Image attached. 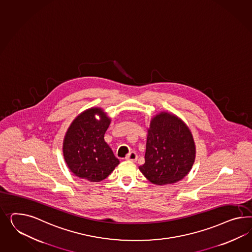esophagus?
<instances>
[{
	"label": "esophagus",
	"mask_w": 252,
	"mask_h": 252,
	"mask_svg": "<svg viewBox=\"0 0 252 252\" xmlns=\"http://www.w3.org/2000/svg\"><path fill=\"white\" fill-rule=\"evenodd\" d=\"M137 154L134 151L129 152V155L126 157V160L130 161V162H135L137 160Z\"/></svg>",
	"instance_id": "esophagus-1"
}]
</instances>
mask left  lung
Here are the masks:
<instances>
[{"mask_svg": "<svg viewBox=\"0 0 252 252\" xmlns=\"http://www.w3.org/2000/svg\"><path fill=\"white\" fill-rule=\"evenodd\" d=\"M195 144L189 129L176 116L160 113L150 123L144 164L139 169L157 185L182 180L194 163Z\"/></svg>", "mask_w": 252, "mask_h": 252, "instance_id": "left-lung-1", "label": "left lung"}]
</instances>
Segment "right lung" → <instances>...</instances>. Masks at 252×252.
<instances>
[{
    "label": "right lung",
    "instance_id": "add662e5",
    "mask_svg": "<svg viewBox=\"0 0 252 252\" xmlns=\"http://www.w3.org/2000/svg\"><path fill=\"white\" fill-rule=\"evenodd\" d=\"M95 115L101 117L99 120ZM110 120L100 108H90L72 122L65 135V162L75 176L92 182L105 180L120 161L104 141Z\"/></svg>",
    "mask_w": 252,
    "mask_h": 252
}]
</instances>
